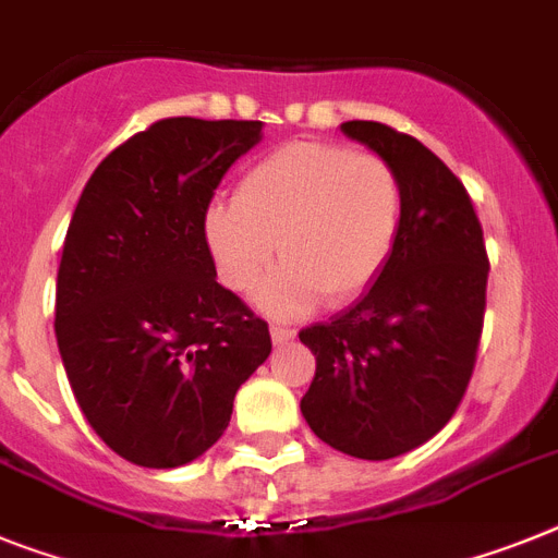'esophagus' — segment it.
I'll list each match as a JSON object with an SVG mask.
<instances>
[{"instance_id":"34e87169","label":"esophagus","mask_w":558,"mask_h":558,"mask_svg":"<svg viewBox=\"0 0 558 558\" xmlns=\"http://www.w3.org/2000/svg\"><path fill=\"white\" fill-rule=\"evenodd\" d=\"M294 340V329H287V326H271V343L283 345Z\"/></svg>"}]
</instances>
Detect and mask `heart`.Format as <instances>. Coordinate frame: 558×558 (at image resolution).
I'll return each mask as SVG.
<instances>
[{"instance_id": "heart-1", "label": "heart", "mask_w": 558, "mask_h": 558, "mask_svg": "<svg viewBox=\"0 0 558 558\" xmlns=\"http://www.w3.org/2000/svg\"><path fill=\"white\" fill-rule=\"evenodd\" d=\"M402 227V184L395 167L340 144L289 142L255 161L235 198L213 204L204 238L221 280L250 292L271 317L343 306L386 269Z\"/></svg>"}]
</instances>
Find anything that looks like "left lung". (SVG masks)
<instances>
[{"instance_id":"left-lung-1","label":"left lung","mask_w":558,"mask_h":558,"mask_svg":"<svg viewBox=\"0 0 558 558\" xmlns=\"http://www.w3.org/2000/svg\"><path fill=\"white\" fill-rule=\"evenodd\" d=\"M395 167L402 227L374 287L301 331L317 360L301 400L317 437L357 460H391L446 428L474 374L488 255L465 186L425 144L377 121L340 124Z\"/></svg>"}]
</instances>
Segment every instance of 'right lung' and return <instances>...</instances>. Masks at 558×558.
Masks as SVG:
<instances>
[{
    "label": "right lung",
    "mask_w": 558,
    "mask_h": 558,
    "mask_svg": "<svg viewBox=\"0 0 558 558\" xmlns=\"http://www.w3.org/2000/svg\"><path fill=\"white\" fill-rule=\"evenodd\" d=\"M260 130L156 121L98 163L68 227L56 343L90 428L133 465L198 460L269 357V326L218 283L204 238L215 190Z\"/></svg>",
    "instance_id": "right-lung-1"
}]
</instances>
